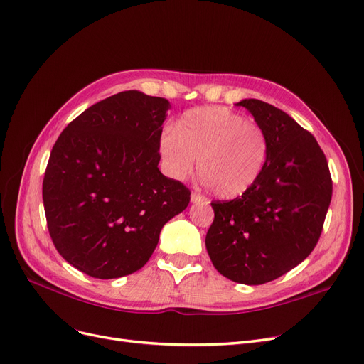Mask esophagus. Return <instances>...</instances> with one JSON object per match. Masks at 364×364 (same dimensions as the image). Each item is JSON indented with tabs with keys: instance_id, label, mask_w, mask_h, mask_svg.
Segmentation results:
<instances>
[{
	"instance_id": "1",
	"label": "esophagus",
	"mask_w": 364,
	"mask_h": 364,
	"mask_svg": "<svg viewBox=\"0 0 364 364\" xmlns=\"http://www.w3.org/2000/svg\"><path fill=\"white\" fill-rule=\"evenodd\" d=\"M203 200H205V198H203L201 196H198V194H196V193L191 194V203H193V205H198V203H201Z\"/></svg>"
}]
</instances>
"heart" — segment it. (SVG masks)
Instances as JSON below:
<instances>
[{
	"label": "heart",
	"mask_w": 364,
	"mask_h": 364,
	"mask_svg": "<svg viewBox=\"0 0 364 364\" xmlns=\"http://www.w3.org/2000/svg\"><path fill=\"white\" fill-rule=\"evenodd\" d=\"M158 151L170 178L182 181L196 168L215 196L236 198L259 181L269 158L264 129L223 106L186 110L159 137Z\"/></svg>",
	"instance_id": "obj_1"
}]
</instances>
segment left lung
<instances>
[{"mask_svg":"<svg viewBox=\"0 0 364 364\" xmlns=\"http://www.w3.org/2000/svg\"><path fill=\"white\" fill-rule=\"evenodd\" d=\"M248 110L269 139L259 181L231 201H212L206 235L212 264L230 281L270 282L306 258L321 236L331 200V178L315 137L289 114L255 98Z\"/></svg>","mask_w":364,"mask_h":364,"instance_id":"8db88e82","label":"left lung"}]
</instances>
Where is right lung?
I'll list each match as a JSON object with an SVG mask.
<instances>
[{
    "mask_svg": "<svg viewBox=\"0 0 364 364\" xmlns=\"http://www.w3.org/2000/svg\"><path fill=\"white\" fill-rule=\"evenodd\" d=\"M170 103L140 91L86 109L53 144L43 179L56 251L98 279L148 263L159 232L190 203V190L159 171L158 141Z\"/></svg>",
    "mask_w": 364,
    "mask_h": 364,
    "instance_id": "obj_1",
    "label": "right lung"
}]
</instances>
